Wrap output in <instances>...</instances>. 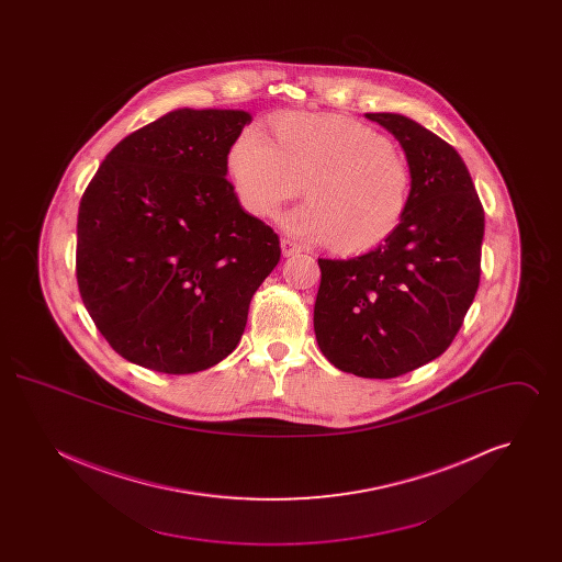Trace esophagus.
Returning <instances> with one entry per match:
<instances>
[{"label": "esophagus", "mask_w": 562, "mask_h": 562, "mask_svg": "<svg viewBox=\"0 0 562 562\" xmlns=\"http://www.w3.org/2000/svg\"><path fill=\"white\" fill-rule=\"evenodd\" d=\"M280 246H282V255L284 257H294V255L301 252V246L296 241L289 240V238H282Z\"/></svg>", "instance_id": "34e87169"}]
</instances>
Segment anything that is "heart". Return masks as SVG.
I'll return each mask as SVG.
<instances>
[{
  "instance_id": "b5f03b06",
  "label": "heart",
  "mask_w": 562,
  "mask_h": 562,
  "mask_svg": "<svg viewBox=\"0 0 562 562\" xmlns=\"http://www.w3.org/2000/svg\"><path fill=\"white\" fill-rule=\"evenodd\" d=\"M271 128L278 144L248 126L227 151L229 177L248 213L276 216L303 183L310 202L284 218L301 238L360 252L401 225L411 170L383 134L351 117L303 111L278 113Z\"/></svg>"
}]
</instances>
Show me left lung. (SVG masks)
Returning <instances> with one entry per match:
<instances>
[{
    "label": "left lung",
    "instance_id": "obj_1",
    "mask_svg": "<svg viewBox=\"0 0 562 562\" xmlns=\"http://www.w3.org/2000/svg\"><path fill=\"white\" fill-rule=\"evenodd\" d=\"M394 134L411 170L401 225L374 250L318 259L314 330L339 371L392 379L453 344L481 282L484 211L453 147L401 113H367Z\"/></svg>",
    "mask_w": 562,
    "mask_h": 562
}]
</instances>
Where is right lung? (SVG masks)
<instances>
[{
  "label": "right lung",
  "instance_id": "1",
  "mask_svg": "<svg viewBox=\"0 0 562 562\" xmlns=\"http://www.w3.org/2000/svg\"><path fill=\"white\" fill-rule=\"evenodd\" d=\"M250 120L238 109L170 111L122 138L81 195V301L138 367L189 374L221 362L280 261L278 234L244 213L225 179Z\"/></svg>",
  "mask_w": 562,
  "mask_h": 562
}]
</instances>
